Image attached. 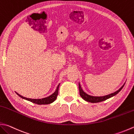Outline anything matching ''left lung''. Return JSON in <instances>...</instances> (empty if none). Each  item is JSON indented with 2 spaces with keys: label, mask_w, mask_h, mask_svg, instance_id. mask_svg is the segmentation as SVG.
<instances>
[{
  "label": "left lung",
  "mask_w": 134,
  "mask_h": 134,
  "mask_svg": "<svg viewBox=\"0 0 134 134\" xmlns=\"http://www.w3.org/2000/svg\"><path fill=\"white\" fill-rule=\"evenodd\" d=\"M125 84L123 85L121 88H120L119 90L115 92L109 94V95H107L104 96H92L91 95H89L88 94H86L85 92L83 91V90L81 88V86L79 83V91H80V95L81 96L83 100L85 101H87L89 102H91V103H98V102H100L102 101L106 100L107 99H109L111 98V97L115 96L119 92L122 90V88L124 87Z\"/></svg>",
  "instance_id": "left-lung-1"
}]
</instances>
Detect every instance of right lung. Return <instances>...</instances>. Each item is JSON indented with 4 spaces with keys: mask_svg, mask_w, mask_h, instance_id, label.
<instances>
[{
    "mask_svg": "<svg viewBox=\"0 0 134 134\" xmlns=\"http://www.w3.org/2000/svg\"><path fill=\"white\" fill-rule=\"evenodd\" d=\"M59 85H60V84H59V85L57 86L56 91H55L52 95L47 97V98H43V99H34L27 98H25V97H23V96L19 95V94L17 92H15V93H16L17 95L19 96L20 98H21L24 99H25V100H27L30 101L31 102H32V103H35L37 104H48L50 103H52V102H53L56 99L57 96V95H58V93H59L58 92H59Z\"/></svg>",
    "mask_w": 134,
    "mask_h": 134,
    "instance_id": "1",
    "label": "right lung"
}]
</instances>
